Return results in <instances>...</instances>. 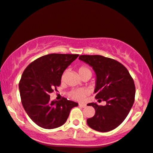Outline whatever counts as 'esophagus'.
Here are the masks:
<instances>
[{
  "label": "esophagus",
  "instance_id": "1",
  "mask_svg": "<svg viewBox=\"0 0 153 153\" xmlns=\"http://www.w3.org/2000/svg\"><path fill=\"white\" fill-rule=\"evenodd\" d=\"M80 107H82V108H85L86 107V104H83V103H80L79 105Z\"/></svg>",
  "mask_w": 153,
  "mask_h": 153
}]
</instances>
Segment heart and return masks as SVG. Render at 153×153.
Segmentation results:
<instances>
[{"label":"heart","instance_id":"heart-1","mask_svg":"<svg viewBox=\"0 0 153 153\" xmlns=\"http://www.w3.org/2000/svg\"><path fill=\"white\" fill-rule=\"evenodd\" d=\"M79 73L81 75V76L83 78L85 75L89 74L91 76L92 72L89 68L85 66H82V67L79 68ZM65 74H63L62 76V80H63L65 78ZM88 94V90L85 89V88H78V89H75L72 90L71 92L69 93V96L71 97L72 99L77 101H83L85 100L86 95Z\"/></svg>","mask_w":153,"mask_h":153}]
</instances>
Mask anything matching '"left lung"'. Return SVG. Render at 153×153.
<instances>
[{
	"label": "left lung",
	"mask_w": 153,
	"mask_h": 153,
	"mask_svg": "<svg viewBox=\"0 0 153 153\" xmlns=\"http://www.w3.org/2000/svg\"><path fill=\"white\" fill-rule=\"evenodd\" d=\"M79 60L87 63L96 74L94 92L105 105L88 103L95 110L94 117L87 119L90 128L105 132L114 130L128 116L134 101L135 86L129 72L119 62L101 55H81Z\"/></svg>",
	"instance_id": "left-lung-1"
}]
</instances>
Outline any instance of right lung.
Returning a JSON list of instances; mask_svg holds the SVG:
<instances>
[{"mask_svg": "<svg viewBox=\"0 0 153 153\" xmlns=\"http://www.w3.org/2000/svg\"><path fill=\"white\" fill-rule=\"evenodd\" d=\"M79 54H50L30 63L19 82L21 102L30 118L40 127L53 129L66 122L70 110L79 104L67 99L50 100V94L61 84L65 70Z\"/></svg>", "mask_w": 153, "mask_h": 153, "instance_id": "obj_1", "label": "right lung"}]
</instances>
